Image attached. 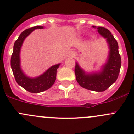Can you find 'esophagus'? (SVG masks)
I'll list each match as a JSON object with an SVG mask.
<instances>
[{"label":"esophagus","instance_id":"obj_1","mask_svg":"<svg viewBox=\"0 0 134 134\" xmlns=\"http://www.w3.org/2000/svg\"><path fill=\"white\" fill-rule=\"evenodd\" d=\"M68 55L69 56V57H74L76 56V53L75 52H73V51H70L68 53Z\"/></svg>","mask_w":134,"mask_h":134}]
</instances>
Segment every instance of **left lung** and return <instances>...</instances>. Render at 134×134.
<instances>
[{
    "label": "left lung",
    "mask_w": 134,
    "mask_h": 134,
    "mask_svg": "<svg viewBox=\"0 0 134 134\" xmlns=\"http://www.w3.org/2000/svg\"><path fill=\"white\" fill-rule=\"evenodd\" d=\"M102 37L107 39L109 46V55L107 63L99 73H85L76 63L75 73L76 80L80 86L91 91L102 92L109 88L118 79L121 67V57L118 52V45L111 32L104 27H96Z\"/></svg>",
    "instance_id": "obj_1"
}]
</instances>
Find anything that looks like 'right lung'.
Segmentation results:
<instances>
[{"label":"right lung","instance_id":"obj_1","mask_svg":"<svg viewBox=\"0 0 134 134\" xmlns=\"http://www.w3.org/2000/svg\"><path fill=\"white\" fill-rule=\"evenodd\" d=\"M43 27V26H36L22 32L14 44L13 52L11 56L10 65L16 82L25 90L32 93L43 92L52 87L55 81L57 69L60 65L57 64L52 66L43 74L36 78L27 77L21 69L20 52L24 40L35 29H42Z\"/></svg>","mask_w":134,"mask_h":134}]
</instances>
